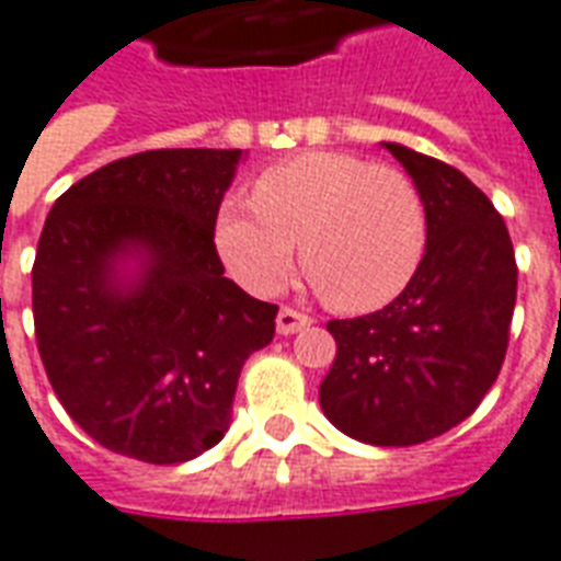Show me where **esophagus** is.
<instances>
[{
  "label": "esophagus",
  "instance_id": "obj_1",
  "mask_svg": "<svg viewBox=\"0 0 561 561\" xmlns=\"http://www.w3.org/2000/svg\"><path fill=\"white\" fill-rule=\"evenodd\" d=\"M314 320L309 318V314H299V311L294 309H279V314H276V332L279 335H294V332H302V329H309Z\"/></svg>",
  "mask_w": 561,
  "mask_h": 561
}]
</instances>
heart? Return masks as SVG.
<instances>
[{
  "label": "heart",
  "mask_w": 561,
  "mask_h": 561,
  "mask_svg": "<svg viewBox=\"0 0 561 561\" xmlns=\"http://www.w3.org/2000/svg\"><path fill=\"white\" fill-rule=\"evenodd\" d=\"M297 241L302 271L335 309L374 311L414 279L430 224L405 173L320 149L264 170L252 199L229 196L214 220L217 255L252 294L285 285Z\"/></svg>",
  "instance_id": "b5f03b06"
}]
</instances>
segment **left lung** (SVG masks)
<instances>
[{
    "label": "left lung",
    "instance_id": "1",
    "mask_svg": "<svg viewBox=\"0 0 561 561\" xmlns=\"http://www.w3.org/2000/svg\"><path fill=\"white\" fill-rule=\"evenodd\" d=\"M382 147L421 191L430 241L394 302L327 323L337 356L320 409L356 442L409 447L453 430L489 394L506 358L518 267L503 217L461 170L403 144Z\"/></svg>",
    "mask_w": 561,
    "mask_h": 561
}]
</instances>
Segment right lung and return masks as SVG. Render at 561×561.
<instances>
[{"label": "right lung", "instance_id": "obj_1", "mask_svg": "<svg viewBox=\"0 0 561 561\" xmlns=\"http://www.w3.org/2000/svg\"><path fill=\"white\" fill-rule=\"evenodd\" d=\"M243 149H149L64 191L43 224L32 306L43 367L102 447L176 465L224 438L243 362L276 306L224 276L214 220Z\"/></svg>", "mask_w": 561, "mask_h": 561}]
</instances>
